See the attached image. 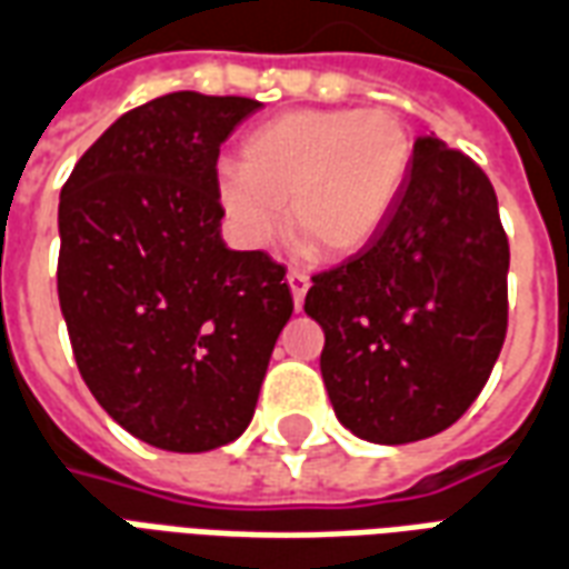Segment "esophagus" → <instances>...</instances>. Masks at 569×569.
<instances>
[{
	"label": "esophagus",
	"mask_w": 569,
	"mask_h": 569,
	"mask_svg": "<svg viewBox=\"0 0 569 569\" xmlns=\"http://www.w3.org/2000/svg\"><path fill=\"white\" fill-rule=\"evenodd\" d=\"M286 280H289V289H292V301H296V310L301 308V301L308 296V286L310 277L305 271H289L286 273Z\"/></svg>",
	"instance_id": "esophagus-1"
}]
</instances>
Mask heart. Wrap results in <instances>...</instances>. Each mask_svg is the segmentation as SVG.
<instances>
[{"label": "heart", "instance_id": "obj_1", "mask_svg": "<svg viewBox=\"0 0 569 569\" xmlns=\"http://www.w3.org/2000/svg\"><path fill=\"white\" fill-rule=\"evenodd\" d=\"M415 140L387 106L296 109L240 142V163L212 179L240 247L261 249L283 228L322 259H350L381 234L406 188Z\"/></svg>", "mask_w": 569, "mask_h": 569}]
</instances>
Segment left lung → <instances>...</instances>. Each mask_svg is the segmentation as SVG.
Segmentation results:
<instances>
[{
    "instance_id": "obj_1",
    "label": "left lung",
    "mask_w": 569,
    "mask_h": 569,
    "mask_svg": "<svg viewBox=\"0 0 569 569\" xmlns=\"http://www.w3.org/2000/svg\"><path fill=\"white\" fill-rule=\"evenodd\" d=\"M506 273L509 240L485 170L418 137L381 234L317 273L305 298L326 332L320 371L341 427L375 445L451 427L500 357Z\"/></svg>"
}]
</instances>
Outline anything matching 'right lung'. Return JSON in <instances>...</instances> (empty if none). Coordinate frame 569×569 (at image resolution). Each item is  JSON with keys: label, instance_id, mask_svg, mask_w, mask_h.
Returning <instances> with one entry per match:
<instances>
[{"label": "right lung", "instance_id": "obj_1", "mask_svg": "<svg viewBox=\"0 0 569 569\" xmlns=\"http://www.w3.org/2000/svg\"><path fill=\"white\" fill-rule=\"evenodd\" d=\"M259 100L179 91L130 109L60 191L57 296L93 399L161 451L200 453L252 420L292 317L286 268L222 240L212 179Z\"/></svg>", "mask_w": 569, "mask_h": 569}]
</instances>
